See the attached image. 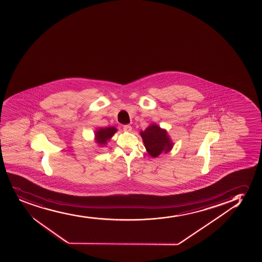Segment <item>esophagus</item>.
Returning <instances> with one entry per match:
<instances>
[{"mask_svg": "<svg viewBox=\"0 0 262 262\" xmlns=\"http://www.w3.org/2000/svg\"><path fill=\"white\" fill-rule=\"evenodd\" d=\"M123 129H124V132H126V133H130L132 129H133V127L130 126V125H124Z\"/></svg>", "mask_w": 262, "mask_h": 262, "instance_id": "34e87169", "label": "esophagus"}]
</instances>
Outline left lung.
I'll use <instances>...</instances> for the list:
<instances>
[{"label":"left lung","mask_w":262,"mask_h":262,"mask_svg":"<svg viewBox=\"0 0 262 262\" xmlns=\"http://www.w3.org/2000/svg\"><path fill=\"white\" fill-rule=\"evenodd\" d=\"M145 149L149 155L157 158L162 152H168L171 150L173 143L169 138L167 132L161 129L158 124H150L140 133Z\"/></svg>","instance_id":"1"}]
</instances>
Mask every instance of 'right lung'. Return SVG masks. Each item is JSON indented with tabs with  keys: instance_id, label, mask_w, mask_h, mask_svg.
Wrapping results in <instances>:
<instances>
[{
	"instance_id": "right-lung-1",
	"label": "right lung",
	"mask_w": 262,
	"mask_h": 262,
	"mask_svg": "<svg viewBox=\"0 0 262 262\" xmlns=\"http://www.w3.org/2000/svg\"><path fill=\"white\" fill-rule=\"evenodd\" d=\"M117 132V129L115 127H106V128H99L95 132V137H96V142L98 145L104 146L108 140L112 138V136L114 135Z\"/></svg>"
}]
</instances>
